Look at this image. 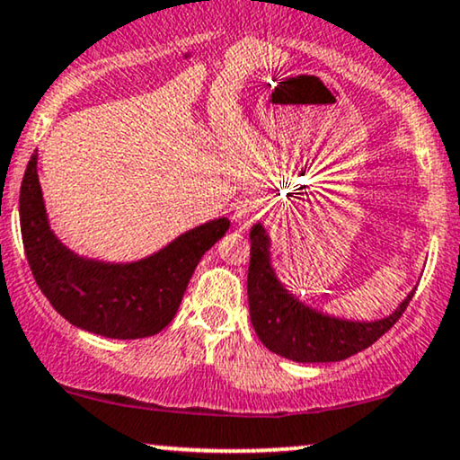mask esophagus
<instances>
[{"label":"esophagus","instance_id":"obj_1","mask_svg":"<svg viewBox=\"0 0 460 460\" xmlns=\"http://www.w3.org/2000/svg\"><path fill=\"white\" fill-rule=\"evenodd\" d=\"M263 212H265L263 199H259V197H248V199H243L240 203V208H237L235 220L240 225H250L252 220H257Z\"/></svg>","mask_w":460,"mask_h":460}]
</instances>
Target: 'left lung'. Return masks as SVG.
I'll use <instances>...</instances> for the list:
<instances>
[{
  "label": "left lung",
  "instance_id": "left-lung-1",
  "mask_svg": "<svg viewBox=\"0 0 460 460\" xmlns=\"http://www.w3.org/2000/svg\"><path fill=\"white\" fill-rule=\"evenodd\" d=\"M270 246L265 226L257 223L250 229V321L265 348L297 363H335L365 350L399 321L416 293L411 290L391 316L380 321L329 316L305 305L278 280Z\"/></svg>",
  "mask_w": 460,
  "mask_h": 460
}]
</instances>
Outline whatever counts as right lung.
I'll return each mask as SVG.
<instances>
[{
    "label": "right lung",
    "instance_id": "add662e5",
    "mask_svg": "<svg viewBox=\"0 0 460 460\" xmlns=\"http://www.w3.org/2000/svg\"><path fill=\"white\" fill-rule=\"evenodd\" d=\"M21 235L40 290L74 327L112 340L156 335L176 316L197 263L229 229L217 218L133 263L84 259L52 234L33 153L21 184Z\"/></svg>",
    "mask_w": 460,
    "mask_h": 460
}]
</instances>
